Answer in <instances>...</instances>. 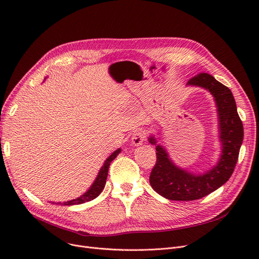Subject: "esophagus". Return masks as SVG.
<instances>
[{"instance_id":"esophagus-1","label":"esophagus","mask_w":259,"mask_h":259,"mask_svg":"<svg viewBox=\"0 0 259 259\" xmlns=\"http://www.w3.org/2000/svg\"><path fill=\"white\" fill-rule=\"evenodd\" d=\"M145 141H146V132H145V131H143V130H138V131H135V132L132 134L131 142H132L133 145H135V146L142 145Z\"/></svg>"}]
</instances>
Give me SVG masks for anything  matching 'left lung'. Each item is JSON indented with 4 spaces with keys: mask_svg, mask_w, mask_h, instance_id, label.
<instances>
[{
    "mask_svg": "<svg viewBox=\"0 0 259 259\" xmlns=\"http://www.w3.org/2000/svg\"><path fill=\"white\" fill-rule=\"evenodd\" d=\"M188 85L202 87L213 95L219 112L222 154L219 164L205 174H193L176 167L162 146L153 137L149 143L156 145V164L150 174V185L155 192L170 200H195L212 193L229 181L238 159L243 140V127L231 90L209 73H198Z\"/></svg>",
    "mask_w": 259,
    "mask_h": 259,
    "instance_id": "1",
    "label": "left lung"
}]
</instances>
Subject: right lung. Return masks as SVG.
Returning a JSON list of instances; mask_svg holds the SVG:
<instances>
[{"mask_svg": "<svg viewBox=\"0 0 259 259\" xmlns=\"http://www.w3.org/2000/svg\"><path fill=\"white\" fill-rule=\"evenodd\" d=\"M120 152V149H117L115 150L110 156H109L105 162L103 167L101 168L98 178L95 179L94 183L92 184V186L89 188L88 191L86 193H84L81 196L69 200V201H65V202H56L57 205H64V206H72V205H80V203H84L87 201H90L92 199H94L95 197H98L101 192L103 191V189L106 185V180H107V176H108V170H109V166H110V162L119 154Z\"/></svg>", "mask_w": 259, "mask_h": 259, "instance_id": "obj_1", "label": "right lung"}]
</instances>
